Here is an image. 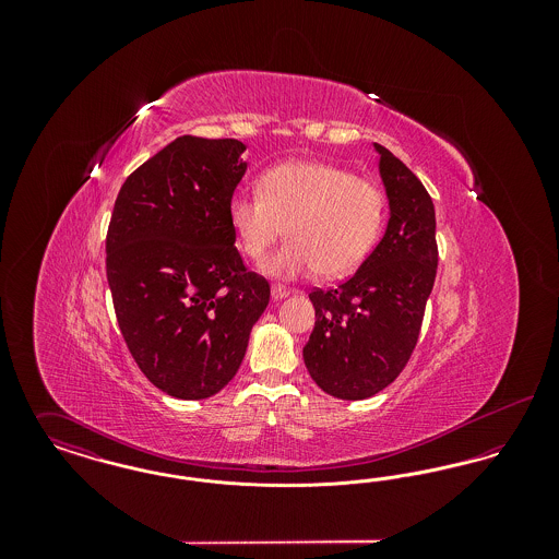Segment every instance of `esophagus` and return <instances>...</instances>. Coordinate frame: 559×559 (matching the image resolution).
<instances>
[{"label":"esophagus","mask_w":559,"mask_h":559,"mask_svg":"<svg viewBox=\"0 0 559 559\" xmlns=\"http://www.w3.org/2000/svg\"><path fill=\"white\" fill-rule=\"evenodd\" d=\"M289 295H292V292L285 289V287H281V285H274V287H272V299H274V301H281V299H285V297H289Z\"/></svg>","instance_id":"1"}]
</instances>
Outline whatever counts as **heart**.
<instances>
[{"mask_svg": "<svg viewBox=\"0 0 559 559\" xmlns=\"http://www.w3.org/2000/svg\"><path fill=\"white\" fill-rule=\"evenodd\" d=\"M228 219L242 253L255 264L285 233L289 240L264 266L272 278L295 281L317 270L335 278L371 253L383 222V194L346 167L287 160L267 169L260 192H235Z\"/></svg>", "mask_w": 559, "mask_h": 559, "instance_id": "1", "label": "heart"}]
</instances>
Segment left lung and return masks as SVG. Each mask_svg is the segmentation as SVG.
Masks as SVG:
<instances>
[{"label": "left lung", "mask_w": 559, "mask_h": 559, "mask_svg": "<svg viewBox=\"0 0 559 559\" xmlns=\"http://www.w3.org/2000/svg\"><path fill=\"white\" fill-rule=\"evenodd\" d=\"M372 146L390 207L385 233L346 283L310 293L317 322L304 362L320 390L340 400L371 399L399 377L438 267L431 197L399 157Z\"/></svg>", "instance_id": "1"}]
</instances>
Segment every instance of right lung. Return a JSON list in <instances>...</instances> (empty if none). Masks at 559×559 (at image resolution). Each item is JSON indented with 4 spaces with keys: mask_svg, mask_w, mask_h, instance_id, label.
<instances>
[{
    "mask_svg": "<svg viewBox=\"0 0 559 559\" xmlns=\"http://www.w3.org/2000/svg\"><path fill=\"white\" fill-rule=\"evenodd\" d=\"M245 148L180 135L133 171L110 215L107 278L121 335L174 399H210L237 374L270 301L228 219Z\"/></svg>",
    "mask_w": 559,
    "mask_h": 559,
    "instance_id": "right-lung-1",
    "label": "right lung"
}]
</instances>
